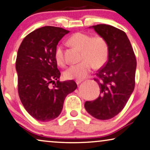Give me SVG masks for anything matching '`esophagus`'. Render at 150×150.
<instances>
[{"label":"esophagus","mask_w":150,"mask_h":150,"mask_svg":"<svg viewBox=\"0 0 150 150\" xmlns=\"http://www.w3.org/2000/svg\"><path fill=\"white\" fill-rule=\"evenodd\" d=\"M83 81V79H77V80H76V83H77V85L78 84H79V83H81Z\"/></svg>","instance_id":"34e87169"}]
</instances>
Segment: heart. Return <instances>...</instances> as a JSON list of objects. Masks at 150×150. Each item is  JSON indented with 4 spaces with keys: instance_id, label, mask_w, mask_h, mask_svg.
<instances>
[{
    "instance_id": "heart-1",
    "label": "heart",
    "mask_w": 150,
    "mask_h": 150,
    "mask_svg": "<svg viewBox=\"0 0 150 150\" xmlns=\"http://www.w3.org/2000/svg\"><path fill=\"white\" fill-rule=\"evenodd\" d=\"M71 46L81 50L79 63L73 64L64 71V77L67 79H81L91 73L93 67L100 69L108 60L109 46L106 39L101 35L91 36L88 33L76 32L69 39ZM56 61L59 65L65 64L63 47L60 44L54 52Z\"/></svg>"
}]
</instances>
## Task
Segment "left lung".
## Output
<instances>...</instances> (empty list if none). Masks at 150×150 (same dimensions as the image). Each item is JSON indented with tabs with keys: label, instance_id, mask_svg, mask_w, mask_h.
I'll use <instances>...</instances> for the list:
<instances>
[{
	"label": "left lung",
	"instance_id": "left-lung-1",
	"mask_svg": "<svg viewBox=\"0 0 150 150\" xmlns=\"http://www.w3.org/2000/svg\"><path fill=\"white\" fill-rule=\"evenodd\" d=\"M92 28L106 39L109 54L106 64L93 78L99 85V97L93 101H86L84 106L94 118L108 120L124 108L133 93L137 61L131 42L123 31L106 24Z\"/></svg>",
	"mask_w": 150,
	"mask_h": 150
}]
</instances>
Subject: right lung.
Wrapping results in <instances>:
<instances>
[{
    "instance_id": "1",
    "label": "right lung",
    "mask_w": 150,
    "mask_h": 150,
    "mask_svg": "<svg viewBox=\"0 0 150 150\" xmlns=\"http://www.w3.org/2000/svg\"><path fill=\"white\" fill-rule=\"evenodd\" d=\"M68 33L58 27H42L26 35L18 49V93L27 112L40 121L59 117L66 96L77 88L73 80L59 81L54 58L58 43Z\"/></svg>"
}]
</instances>
